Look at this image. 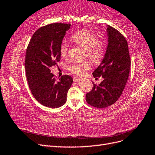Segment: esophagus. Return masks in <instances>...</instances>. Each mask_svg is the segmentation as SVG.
<instances>
[{
    "mask_svg": "<svg viewBox=\"0 0 155 155\" xmlns=\"http://www.w3.org/2000/svg\"><path fill=\"white\" fill-rule=\"evenodd\" d=\"M73 80L74 82H79L81 81V79L79 78L78 77H74L73 78Z\"/></svg>",
    "mask_w": 155,
    "mask_h": 155,
    "instance_id": "esophagus-1",
    "label": "esophagus"
}]
</instances>
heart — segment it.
Wrapping results in <instances>:
<instances>
[{
  "label": "heart",
  "mask_w": 155,
  "mask_h": 155,
  "mask_svg": "<svg viewBox=\"0 0 155 155\" xmlns=\"http://www.w3.org/2000/svg\"><path fill=\"white\" fill-rule=\"evenodd\" d=\"M72 40L77 45L85 50V56L94 63H99L104 58L105 46L103 42L92 33L85 31H78L72 36ZM68 53V45L67 42L63 41L60 45V54L63 58H66ZM91 65L88 62H73L68 67L69 71L78 76H82L90 69Z\"/></svg>",
  "instance_id": "b5f03b06"
}]
</instances>
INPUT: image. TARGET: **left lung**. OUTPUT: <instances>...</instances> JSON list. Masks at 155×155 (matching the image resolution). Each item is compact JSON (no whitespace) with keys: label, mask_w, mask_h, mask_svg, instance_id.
Instances as JSON below:
<instances>
[{"label":"left lung","mask_w":155,"mask_h":155,"mask_svg":"<svg viewBox=\"0 0 155 155\" xmlns=\"http://www.w3.org/2000/svg\"><path fill=\"white\" fill-rule=\"evenodd\" d=\"M108 45L101 63L94 72V78H104L99 85L93 83L86 94L89 105L97 109L109 107L118 100L127 81L130 67L128 44L124 35L107 25Z\"/></svg>","instance_id":"8db88e82"}]
</instances>
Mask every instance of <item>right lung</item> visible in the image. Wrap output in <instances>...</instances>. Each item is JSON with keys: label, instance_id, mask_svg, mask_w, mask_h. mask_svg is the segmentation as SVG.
Here are the masks:
<instances>
[{"label": "right lung", "instance_id": "right-lung-1", "mask_svg": "<svg viewBox=\"0 0 155 155\" xmlns=\"http://www.w3.org/2000/svg\"><path fill=\"white\" fill-rule=\"evenodd\" d=\"M71 25L53 23L40 28L33 35L28 46L25 69L31 94L41 104L58 108L67 101L73 83L68 75L55 79L51 68L61 59L60 45Z\"/></svg>", "mask_w": 155, "mask_h": 155}]
</instances>
